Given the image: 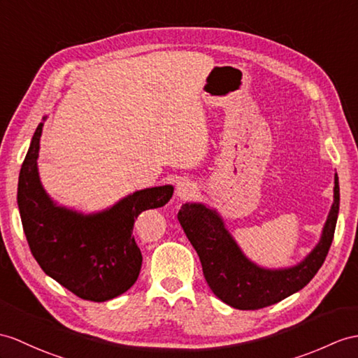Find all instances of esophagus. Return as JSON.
Segmentation results:
<instances>
[{
    "mask_svg": "<svg viewBox=\"0 0 358 358\" xmlns=\"http://www.w3.org/2000/svg\"><path fill=\"white\" fill-rule=\"evenodd\" d=\"M194 193H196V185L188 179L180 180L176 187V196L179 199H189L194 196Z\"/></svg>",
    "mask_w": 358,
    "mask_h": 358,
    "instance_id": "1",
    "label": "esophagus"
}]
</instances>
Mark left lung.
<instances>
[{"label": "left lung", "instance_id": "obj_1", "mask_svg": "<svg viewBox=\"0 0 358 358\" xmlns=\"http://www.w3.org/2000/svg\"><path fill=\"white\" fill-rule=\"evenodd\" d=\"M338 203L336 174L334 202L319 243L299 264L287 268H264L252 263L226 229L220 214L203 203L182 205L178 220L196 249L205 280L217 298L234 308L258 310L299 292L317 273L333 243Z\"/></svg>", "mask_w": 358, "mask_h": 358}]
</instances>
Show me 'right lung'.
Here are the masks:
<instances>
[{
	"instance_id": "1",
	"label": "right lung",
	"mask_w": 358,
	"mask_h": 358,
	"mask_svg": "<svg viewBox=\"0 0 358 358\" xmlns=\"http://www.w3.org/2000/svg\"><path fill=\"white\" fill-rule=\"evenodd\" d=\"M42 126L31 138L18 180V208L31 254L43 272L78 298L94 302L117 298L135 284L143 264L134 238L136 217L164 206L174 188L139 189L94 214L59 206L39 179Z\"/></svg>"
}]
</instances>
